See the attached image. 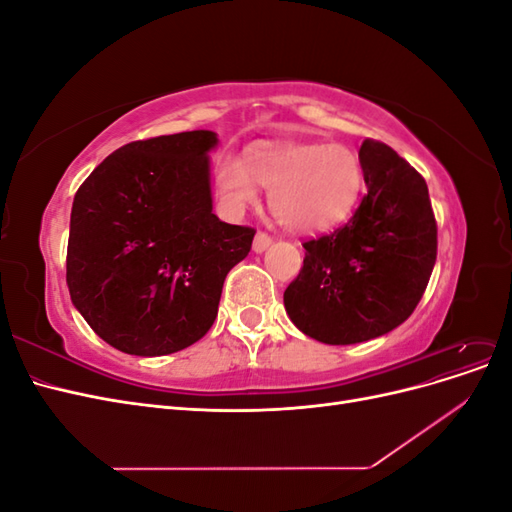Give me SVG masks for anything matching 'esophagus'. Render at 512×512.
Listing matches in <instances>:
<instances>
[{"label": "esophagus", "instance_id": "1", "mask_svg": "<svg viewBox=\"0 0 512 512\" xmlns=\"http://www.w3.org/2000/svg\"><path fill=\"white\" fill-rule=\"evenodd\" d=\"M273 243V237L269 235V232H256L254 237V252H265L267 247Z\"/></svg>", "mask_w": 512, "mask_h": 512}]
</instances>
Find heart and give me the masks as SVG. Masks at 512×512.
<instances>
[{
  "mask_svg": "<svg viewBox=\"0 0 512 512\" xmlns=\"http://www.w3.org/2000/svg\"><path fill=\"white\" fill-rule=\"evenodd\" d=\"M290 230L314 232L348 218L363 188L359 158L342 145L284 143L252 151L243 164L224 156L215 164V185L230 211L256 203L258 188Z\"/></svg>",
  "mask_w": 512,
  "mask_h": 512,
  "instance_id": "heart-1",
  "label": "heart"
}]
</instances>
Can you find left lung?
I'll return each instance as SVG.
<instances>
[{"label": "left lung", "mask_w": 512, "mask_h": 512, "mask_svg": "<svg viewBox=\"0 0 512 512\" xmlns=\"http://www.w3.org/2000/svg\"><path fill=\"white\" fill-rule=\"evenodd\" d=\"M359 162L367 183L359 209L303 243V267L284 292L294 327L331 346L367 342L408 320L438 254L425 179L374 138L363 141Z\"/></svg>", "instance_id": "8db88e82"}]
</instances>
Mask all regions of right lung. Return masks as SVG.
<instances>
[{"instance_id":"add662e5","label":"right lung","mask_w":512,"mask_h":512,"mask_svg":"<svg viewBox=\"0 0 512 512\" xmlns=\"http://www.w3.org/2000/svg\"><path fill=\"white\" fill-rule=\"evenodd\" d=\"M209 130L134 141L94 168L74 196L66 282L106 344L136 356L188 348L218 316L228 271L256 230L211 209Z\"/></svg>"}]
</instances>
